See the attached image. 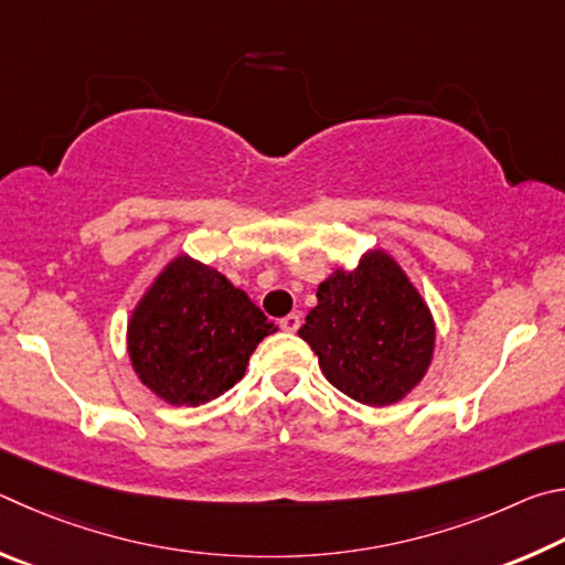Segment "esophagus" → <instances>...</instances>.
Listing matches in <instances>:
<instances>
[{"label": "esophagus", "mask_w": 565, "mask_h": 565, "mask_svg": "<svg viewBox=\"0 0 565 565\" xmlns=\"http://www.w3.org/2000/svg\"><path fill=\"white\" fill-rule=\"evenodd\" d=\"M298 328H300V315H285V318L280 320V330H285V332H298Z\"/></svg>", "instance_id": "1"}]
</instances>
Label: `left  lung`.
<instances>
[{"label": "left lung", "instance_id": "left-lung-1", "mask_svg": "<svg viewBox=\"0 0 565 565\" xmlns=\"http://www.w3.org/2000/svg\"><path fill=\"white\" fill-rule=\"evenodd\" d=\"M300 338L320 358L332 387L384 407L399 402L427 372L434 322L402 267L374 250L352 273L338 270L320 282Z\"/></svg>", "mask_w": 565, "mask_h": 565}]
</instances>
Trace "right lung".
I'll return each mask as SVG.
<instances>
[{
    "label": "right lung",
    "mask_w": 565,
    "mask_h": 565,
    "mask_svg": "<svg viewBox=\"0 0 565 565\" xmlns=\"http://www.w3.org/2000/svg\"><path fill=\"white\" fill-rule=\"evenodd\" d=\"M275 330L243 290L201 263L175 257L128 324V352L148 390L171 404L215 399L243 377Z\"/></svg>",
    "instance_id": "add662e5"
}]
</instances>
